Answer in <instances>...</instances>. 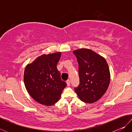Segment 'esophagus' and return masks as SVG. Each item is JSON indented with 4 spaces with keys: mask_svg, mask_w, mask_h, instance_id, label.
Listing matches in <instances>:
<instances>
[{
    "mask_svg": "<svg viewBox=\"0 0 132 132\" xmlns=\"http://www.w3.org/2000/svg\"><path fill=\"white\" fill-rule=\"evenodd\" d=\"M66 84H67V86H70V80H67V81H66Z\"/></svg>",
    "mask_w": 132,
    "mask_h": 132,
    "instance_id": "34e87169",
    "label": "esophagus"
}]
</instances>
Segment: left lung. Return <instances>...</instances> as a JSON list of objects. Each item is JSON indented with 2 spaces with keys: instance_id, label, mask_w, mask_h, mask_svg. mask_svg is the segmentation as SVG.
<instances>
[{
  "instance_id": "obj_1",
  "label": "left lung",
  "mask_w": 132,
  "mask_h": 132,
  "mask_svg": "<svg viewBox=\"0 0 132 132\" xmlns=\"http://www.w3.org/2000/svg\"><path fill=\"white\" fill-rule=\"evenodd\" d=\"M73 53L79 63L80 78L76 93L86 103L97 101L105 93L110 82L108 64L104 57L89 49H79Z\"/></svg>"
}]
</instances>
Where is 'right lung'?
<instances>
[{"label":"right lung","instance_id":"add662e5","mask_svg":"<svg viewBox=\"0 0 132 132\" xmlns=\"http://www.w3.org/2000/svg\"><path fill=\"white\" fill-rule=\"evenodd\" d=\"M61 52L42 55L28 64L24 73V85L29 94L38 103L51 106L59 101L66 83L56 66Z\"/></svg>","mask_w":132,"mask_h":132}]
</instances>
